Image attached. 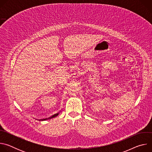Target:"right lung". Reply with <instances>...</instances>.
Returning a JSON list of instances; mask_svg holds the SVG:
<instances>
[{
  "mask_svg": "<svg viewBox=\"0 0 152 152\" xmlns=\"http://www.w3.org/2000/svg\"><path fill=\"white\" fill-rule=\"evenodd\" d=\"M58 114H59V113H57V114H54L53 115H52V117H49V118H45V119H42V120H46L50 119V118H53V117H56V116H57Z\"/></svg>",
  "mask_w": 152,
  "mask_h": 152,
  "instance_id": "right-lung-1",
  "label": "right lung"
}]
</instances>
